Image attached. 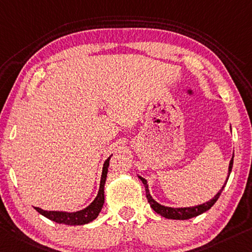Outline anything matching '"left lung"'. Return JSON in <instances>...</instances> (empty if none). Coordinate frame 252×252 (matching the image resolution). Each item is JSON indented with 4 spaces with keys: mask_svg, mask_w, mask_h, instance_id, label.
<instances>
[{
    "mask_svg": "<svg viewBox=\"0 0 252 252\" xmlns=\"http://www.w3.org/2000/svg\"><path fill=\"white\" fill-rule=\"evenodd\" d=\"M233 157H234V155H232V158H231V160H230L229 169H227V177H226L225 182H224V185L222 186V189H220L217 194H215V196L212 199H210V201H207L206 203H203V204H198V205H195V206L170 207V206H165V205L159 204V203L157 201H155L154 197L151 196L149 189H148V183H147L146 179L141 177L140 175H138V177L141 179V182L143 183V185H145V187H146V195H147L148 203H149L151 209H153L155 212H157L158 214H160L161 217L166 218V219H169V220H189V219L195 218L199 214L206 212V211H209L211 207H212L215 204V202L218 201V198L220 197V195H221L223 189H224L225 184L227 183V179H229L231 170H232Z\"/></svg>",
    "mask_w": 252,
    "mask_h": 252,
    "instance_id": "left-lung-1",
    "label": "left lung"
}]
</instances>
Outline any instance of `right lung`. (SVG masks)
<instances>
[{
  "mask_svg": "<svg viewBox=\"0 0 252 252\" xmlns=\"http://www.w3.org/2000/svg\"><path fill=\"white\" fill-rule=\"evenodd\" d=\"M112 155L104 161L101 175V182H99V189L97 191L96 197L85 209L76 211V212H65V211H46L40 209V207H34V210L39 212L43 217L51 220L59 224L66 225H84L87 224L98 217L101 212L103 204H104V185L106 182L107 170H109L110 159Z\"/></svg>",
  "mask_w": 252,
  "mask_h": 252,
  "instance_id": "1",
  "label": "right lung"
}]
</instances>
